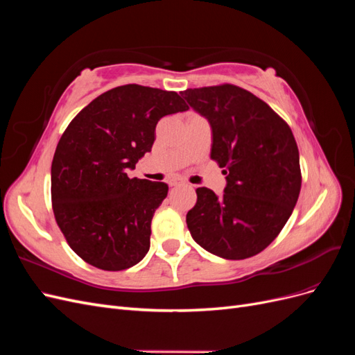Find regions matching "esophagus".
<instances>
[{
	"instance_id": "34e87169",
	"label": "esophagus",
	"mask_w": 355,
	"mask_h": 355,
	"mask_svg": "<svg viewBox=\"0 0 355 355\" xmlns=\"http://www.w3.org/2000/svg\"><path fill=\"white\" fill-rule=\"evenodd\" d=\"M168 185L170 187H180V185H184V180H180L178 178H173V179L168 180Z\"/></svg>"
}]
</instances>
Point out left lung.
I'll use <instances>...</instances> for the list:
<instances>
[{
	"mask_svg": "<svg viewBox=\"0 0 355 355\" xmlns=\"http://www.w3.org/2000/svg\"><path fill=\"white\" fill-rule=\"evenodd\" d=\"M182 96L209 120L210 158L227 175L222 197L197 188V202L187 214L192 239L223 259L261 253L283 230L300 192L292 130L270 105L239 85L187 89Z\"/></svg>",
	"mask_w": 355,
	"mask_h": 355,
	"instance_id": "8db88e82",
	"label": "left lung"
}]
</instances>
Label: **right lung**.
Masks as SVG:
<instances>
[{"label":"right lung","mask_w":355,"mask_h":355,"mask_svg":"<svg viewBox=\"0 0 355 355\" xmlns=\"http://www.w3.org/2000/svg\"><path fill=\"white\" fill-rule=\"evenodd\" d=\"M188 108L176 92L125 84L98 96L63 132L51 163V204L83 261L121 271L144 259L168 187L127 171L151 151L161 118Z\"/></svg>","instance_id":"right-lung-1"}]
</instances>
